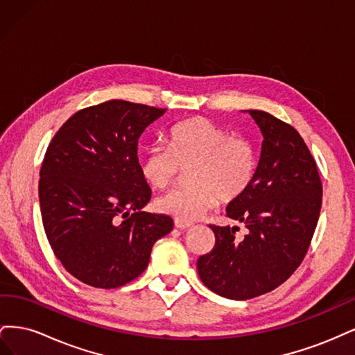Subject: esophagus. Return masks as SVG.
<instances>
[{"label":"esophagus","mask_w":355,"mask_h":355,"mask_svg":"<svg viewBox=\"0 0 355 355\" xmlns=\"http://www.w3.org/2000/svg\"><path fill=\"white\" fill-rule=\"evenodd\" d=\"M175 227H176L178 230H189V228H192V223H191V222H185V220L176 219V220H175Z\"/></svg>","instance_id":"obj_1"}]
</instances>
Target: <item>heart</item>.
<instances>
[{"mask_svg": "<svg viewBox=\"0 0 355 355\" xmlns=\"http://www.w3.org/2000/svg\"><path fill=\"white\" fill-rule=\"evenodd\" d=\"M257 168L253 144L232 136L207 118L196 116L171 127L167 148H151L142 159V176L149 185L166 189L188 170L192 185L170 191L157 201L159 211L191 222L218 206L231 204L252 187Z\"/></svg>", "mask_w": 355, "mask_h": 355, "instance_id": "1", "label": "heart"}]
</instances>
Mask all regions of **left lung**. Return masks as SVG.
<instances>
[{"instance_id":"1","label":"left lung","mask_w":355,"mask_h":355,"mask_svg":"<svg viewBox=\"0 0 355 355\" xmlns=\"http://www.w3.org/2000/svg\"><path fill=\"white\" fill-rule=\"evenodd\" d=\"M263 141L256 176L245 194L227 207L244 223L216 227L214 247L197 261L204 286L219 296L245 300L283 284L304 261L317 227L323 185L314 157L295 128L265 111L250 110Z\"/></svg>"}]
</instances>
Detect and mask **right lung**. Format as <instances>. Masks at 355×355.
Instances as JSON below:
<instances>
[{
  "label": "right lung",
  "mask_w": 355,
  "mask_h": 355,
  "mask_svg": "<svg viewBox=\"0 0 355 355\" xmlns=\"http://www.w3.org/2000/svg\"><path fill=\"white\" fill-rule=\"evenodd\" d=\"M167 110L108 101L75 112L51 139L40 170L47 240L77 280L115 288L141 275L173 219L142 209L151 188L137 158L139 137Z\"/></svg>",
  "instance_id": "add662e5"
}]
</instances>
